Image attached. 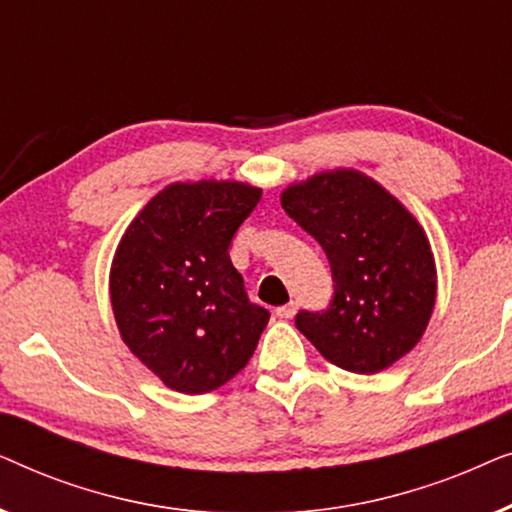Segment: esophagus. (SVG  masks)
Listing matches in <instances>:
<instances>
[{"mask_svg":"<svg viewBox=\"0 0 512 512\" xmlns=\"http://www.w3.org/2000/svg\"><path fill=\"white\" fill-rule=\"evenodd\" d=\"M296 303H289V305H282V307H277V317L279 319H291L293 314H296Z\"/></svg>","mask_w":512,"mask_h":512,"instance_id":"esophagus-1","label":"esophagus"}]
</instances>
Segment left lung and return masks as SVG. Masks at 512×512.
<instances>
[{
  "label": "left lung",
  "mask_w": 512,
  "mask_h": 512,
  "mask_svg": "<svg viewBox=\"0 0 512 512\" xmlns=\"http://www.w3.org/2000/svg\"><path fill=\"white\" fill-rule=\"evenodd\" d=\"M284 212L324 247L333 300L298 312V331L326 361L373 375L422 340L438 277L424 228L403 202L359 170H328L284 188Z\"/></svg>",
  "instance_id": "obj_1"
}]
</instances>
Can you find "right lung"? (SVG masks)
Segmentation results:
<instances>
[{
    "mask_svg": "<svg viewBox=\"0 0 512 512\" xmlns=\"http://www.w3.org/2000/svg\"><path fill=\"white\" fill-rule=\"evenodd\" d=\"M242 181H177L146 202L109 272L116 326L165 387L207 394L240 373L270 312L249 303L228 247L261 200Z\"/></svg>",
    "mask_w": 512,
    "mask_h": 512,
    "instance_id": "1",
    "label": "right lung"
}]
</instances>
